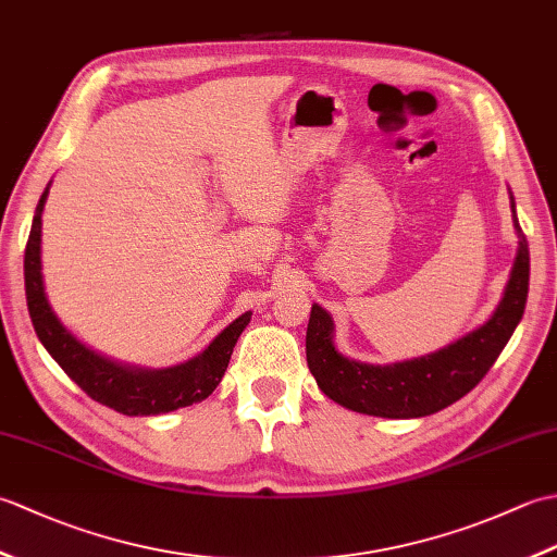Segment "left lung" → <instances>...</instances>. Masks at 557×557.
<instances>
[{"label": "left lung", "mask_w": 557, "mask_h": 557, "mask_svg": "<svg viewBox=\"0 0 557 557\" xmlns=\"http://www.w3.org/2000/svg\"><path fill=\"white\" fill-rule=\"evenodd\" d=\"M512 218L519 248L498 309L474 333L433 354L389 366L351 361L335 349L333 318L313 304L306 330V361L318 387L342 407L383 419L429 417L474 389L500 357L527 306L529 244L517 212Z\"/></svg>", "instance_id": "left-lung-1"}]
</instances>
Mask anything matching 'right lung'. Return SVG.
I'll use <instances>...</instances> for the list:
<instances>
[{
  "mask_svg": "<svg viewBox=\"0 0 557 557\" xmlns=\"http://www.w3.org/2000/svg\"><path fill=\"white\" fill-rule=\"evenodd\" d=\"M47 194H50V186L45 188L38 208H35L26 258H23V277H26V301L33 327L45 349L52 354V359L62 366L64 373L88 397L114 411L126 413V417H152V413L174 411L180 407L196 405V401H203L208 395H212V389L220 385L224 371H227L236 339H239L244 327L251 321V311H246L224 327L198 357L172 366V369H134V366L100 357V354L88 349L86 345H81L59 323L50 301H47L40 263L42 208Z\"/></svg>",
  "mask_w": 557,
  "mask_h": 557,
  "instance_id": "obj_1",
  "label": "right lung"
}]
</instances>
